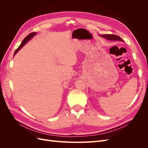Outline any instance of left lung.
<instances>
[{
	"label": "left lung",
	"mask_w": 148,
	"mask_h": 148,
	"mask_svg": "<svg viewBox=\"0 0 148 148\" xmlns=\"http://www.w3.org/2000/svg\"><path fill=\"white\" fill-rule=\"evenodd\" d=\"M100 36L104 38L110 40V41H120L123 42L122 39L120 37L118 36L117 35H114V34H102L100 35Z\"/></svg>",
	"instance_id": "obj_1"
}]
</instances>
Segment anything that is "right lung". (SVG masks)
I'll list each match as a JSON object with an SVG mask.
<instances>
[{
    "label": "right lung",
    "mask_w": 148,
    "mask_h": 148,
    "mask_svg": "<svg viewBox=\"0 0 148 148\" xmlns=\"http://www.w3.org/2000/svg\"><path fill=\"white\" fill-rule=\"evenodd\" d=\"M36 34V33H30L29 34H28L27 36H26L23 40V41H22V42H21V44H20V46L17 48V49L15 51V53H14V56L16 54V53L18 52V51H20V49H21V48H22V47H23L25 44H26V43H27L29 40L32 38L33 36H34Z\"/></svg>",
    "instance_id": "1"
}]
</instances>
